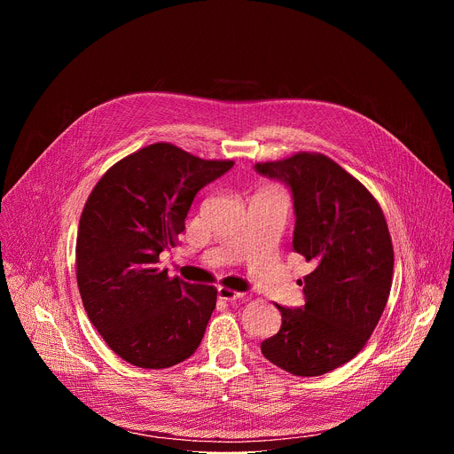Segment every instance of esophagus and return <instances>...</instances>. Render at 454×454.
<instances>
[{"instance_id":"esophagus-1","label":"esophagus","mask_w":454,"mask_h":454,"mask_svg":"<svg viewBox=\"0 0 454 454\" xmlns=\"http://www.w3.org/2000/svg\"><path fill=\"white\" fill-rule=\"evenodd\" d=\"M217 294L221 300L224 301H233V300H242L244 298V293H239V291H233L230 287H219L217 289Z\"/></svg>"}]
</instances>
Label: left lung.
<instances>
[{
	"mask_svg": "<svg viewBox=\"0 0 454 454\" xmlns=\"http://www.w3.org/2000/svg\"><path fill=\"white\" fill-rule=\"evenodd\" d=\"M254 168L291 186L293 247L314 268L300 280L305 305H277L282 327L261 350L293 375H323L356 357L377 327L394 280L392 237L372 192L325 154Z\"/></svg>",
	"mask_w": 454,
	"mask_h": 454,
	"instance_id": "8db88e82",
	"label": "left lung"
}]
</instances>
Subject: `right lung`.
Masks as SVG:
<instances>
[{
  "label": "right lung",
  "instance_id": "obj_1",
  "mask_svg": "<svg viewBox=\"0 0 454 454\" xmlns=\"http://www.w3.org/2000/svg\"><path fill=\"white\" fill-rule=\"evenodd\" d=\"M231 167L158 142L116 161L90 193L75 249L81 298L107 347L133 366H174L205 336L217 289L170 278L158 262L196 193Z\"/></svg>",
  "mask_w": 454,
  "mask_h": 454
}]
</instances>
